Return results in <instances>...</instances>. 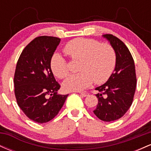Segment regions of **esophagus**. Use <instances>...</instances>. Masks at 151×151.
Listing matches in <instances>:
<instances>
[{"label": "esophagus", "mask_w": 151, "mask_h": 151, "mask_svg": "<svg viewBox=\"0 0 151 151\" xmlns=\"http://www.w3.org/2000/svg\"><path fill=\"white\" fill-rule=\"evenodd\" d=\"M79 93H80L81 96H84V97H86V96H87L89 95V93L86 92V91H82V92H80Z\"/></svg>", "instance_id": "esophagus-1"}]
</instances>
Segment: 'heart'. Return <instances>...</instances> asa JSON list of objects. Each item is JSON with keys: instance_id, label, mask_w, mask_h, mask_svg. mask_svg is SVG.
Returning <instances> with one entry per match:
<instances>
[{"instance_id": "heart-1", "label": "heart", "mask_w": 151, "mask_h": 151, "mask_svg": "<svg viewBox=\"0 0 151 151\" xmlns=\"http://www.w3.org/2000/svg\"><path fill=\"white\" fill-rule=\"evenodd\" d=\"M64 52L72 60H80L79 73L71 74L64 81L66 91H81L94 82L106 81L113 73L116 63V54L108 43H101L87 38H76L65 45ZM50 68L54 75L63 79L69 73L67 61L60 54L50 60Z\"/></svg>"}]
</instances>
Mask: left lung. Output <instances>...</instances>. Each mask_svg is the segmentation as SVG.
Returning <instances> with one entry per match:
<instances>
[{"label":"left lung","instance_id":"8db88e82","mask_svg":"<svg viewBox=\"0 0 151 151\" xmlns=\"http://www.w3.org/2000/svg\"><path fill=\"white\" fill-rule=\"evenodd\" d=\"M116 54L115 69L108 81L96 87L99 93L96 94L98 104L93 114L101 121L119 119L131 107L136 88L135 65L129 50L120 39L113 35L106 34Z\"/></svg>","mask_w":151,"mask_h":151}]
</instances>
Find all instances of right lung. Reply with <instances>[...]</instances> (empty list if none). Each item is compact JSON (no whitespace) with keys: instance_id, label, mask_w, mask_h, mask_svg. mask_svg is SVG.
Masks as SVG:
<instances>
[{"instance_id":"obj_1","label":"right lung","mask_w":151,"mask_h":151,"mask_svg":"<svg viewBox=\"0 0 151 151\" xmlns=\"http://www.w3.org/2000/svg\"><path fill=\"white\" fill-rule=\"evenodd\" d=\"M61 40L51 36L35 38L22 50L14 75L15 95L20 109L30 120L51 121L68 94H58L60 85L50 68V60Z\"/></svg>"}]
</instances>
